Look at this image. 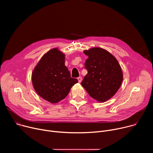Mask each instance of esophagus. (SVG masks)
Listing matches in <instances>:
<instances>
[{"instance_id": "esophagus-1", "label": "esophagus", "mask_w": 153, "mask_h": 153, "mask_svg": "<svg viewBox=\"0 0 153 153\" xmlns=\"http://www.w3.org/2000/svg\"><path fill=\"white\" fill-rule=\"evenodd\" d=\"M77 79H78V81H79V83H80V82H82V77H79L77 78Z\"/></svg>"}]
</instances>
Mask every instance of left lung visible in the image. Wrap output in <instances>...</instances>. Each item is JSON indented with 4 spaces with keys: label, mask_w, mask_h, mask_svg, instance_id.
<instances>
[{
    "label": "left lung",
    "mask_w": 153,
    "mask_h": 153,
    "mask_svg": "<svg viewBox=\"0 0 153 153\" xmlns=\"http://www.w3.org/2000/svg\"><path fill=\"white\" fill-rule=\"evenodd\" d=\"M83 53L88 56L85 63L88 73L81 85L92 98L105 102L111 99L121 86L122 68L115 57L103 48H92Z\"/></svg>",
    "instance_id": "1"
}]
</instances>
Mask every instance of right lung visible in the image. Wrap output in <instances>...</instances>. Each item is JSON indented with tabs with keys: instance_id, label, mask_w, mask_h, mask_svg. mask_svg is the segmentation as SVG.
<instances>
[{
	"instance_id": "add662e5",
	"label": "right lung",
	"mask_w": 153,
	"mask_h": 153,
	"mask_svg": "<svg viewBox=\"0 0 153 153\" xmlns=\"http://www.w3.org/2000/svg\"><path fill=\"white\" fill-rule=\"evenodd\" d=\"M65 54L53 48L43 55L32 73V83L36 93L43 99L56 103L66 97L71 87L78 82L71 77L65 65Z\"/></svg>"
}]
</instances>
